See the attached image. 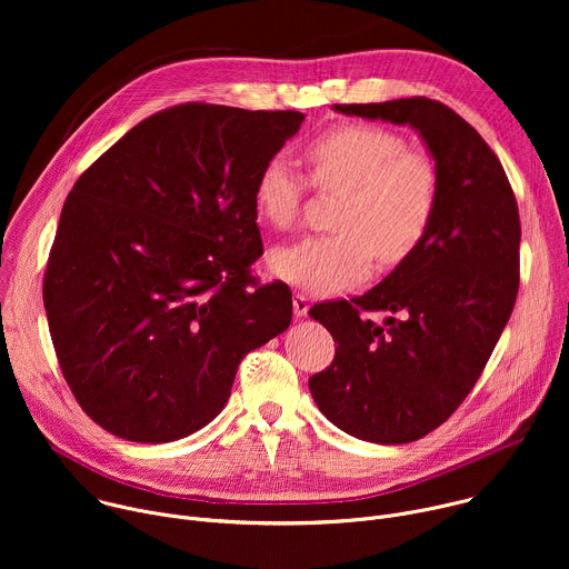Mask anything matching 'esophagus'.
I'll use <instances>...</instances> for the list:
<instances>
[{
	"label": "esophagus",
	"instance_id": "obj_1",
	"mask_svg": "<svg viewBox=\"0 0 569 569\" xmlns=\"http://www.w3.org/2000/svg\"><path fill=\"white\" fill-rule=\"evenodd\" d=\"M308 308H310L308 297L301 295V292H295V299H292V310H295V315H297V317H306V315H308Z\"/></svg>",
	"mask_w": 569,
	"mask_h": 569
}]
</instances>
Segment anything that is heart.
I'll return each mask as SVG.
<instances>
[{
	"instance_id": "heart-1",
	"label": "heart",
	"mask_w": 569,
	"mask_h": 569,
	"mask_svg": "<svg viewBox=\"0 0 569 569\" xmlns=\"http://www.w3.org/2000/svg\"><path fill=\"white\" fill-rule=\"evenodd\" d=\"M310 182L340 191L338 231L277 248L268 263L277 279L312 295H333L367 281L373 254L385 266L408 259L426 238L439 204V171L398 132L371 123H345L315 137L306 150ZM306 180L281 154L257 173L254 207L270 227L295 224Z\"/></svg>"
}]
</instances>
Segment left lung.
<instances>
[{
  "label": "left lung",
  "instance_id": "1",
  "mask_svg": "<svg viewBox=\"0 0 569 569\" xmlns=\"http://www.w3.org/2000/svg\"><path fill=\"white\" fill-rule=\"evenodd\" d=\"M412 126L439 171V204L421 246L376 288L323 301L310 317L338 342L310 376L319 412L371 443H410L439 428L489 362L520 286V216L496 152L448 106L415 97L333 106ZM387 309L385 328L361 310Z\"/></svg>",
  "mask_w": 569,
  "mask_h": 569
}]
</instances>
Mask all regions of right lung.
<instances>
[{"instance_id": "add662e5", "label": "right lung", "mask_w": 569, "mask_h": 569, "mask_svg": "<svg viewBox=\"0 0 569 569\" xmlns=\"http://www.w3.org/2000/svg\"><path fill=\"white\" fill-rule=\"evenodd\" d=\"M295 110L184 103L128 130L64 200L44 274L62 376L114 437L169 443L220 415L236 369L290 327L259 286L254 182Z\"/></svg>"}]
</instances>
